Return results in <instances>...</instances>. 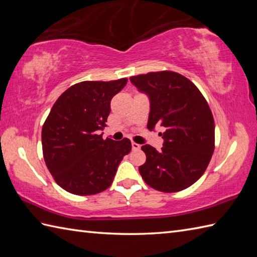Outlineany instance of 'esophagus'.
Here are the masks:
<instances>
[{
	"mask_svg": "<svg viewBox=\"0 0 257 257\" xmlns=\"http://www.w3.org/2000/svg\"><path fill=\"white\" fill-rule=\"evenodd\" d=\"M132 147H133V150H139L140 149V145L137 143H132Z\"/></svg>",
	"mask_w": 257,
	"mask_h": 257,
	"instance_id": "1",
	"label": "esophagus"
}]
</instances>
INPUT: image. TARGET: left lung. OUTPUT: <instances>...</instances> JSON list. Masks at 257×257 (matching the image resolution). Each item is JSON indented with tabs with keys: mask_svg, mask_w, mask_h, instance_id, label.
Instances as JSON below:
<instances>
[{
	"mask_svg": "<svg viewBox=\"0 0 257 257\" xmlns=\"http://www.w3.org/2000/svg\"><path fill=\"white\" fill-rule=\"evenodd\" d=\"M130 81L150 99L147 128L165 129L161 150L141 147L147 157L139 167L141 177L161 192L189 188L204 173L214 151V119L205 98L192 81L170 70L133 76Z\"/></svg>",
	"mask_w": 257,
	"mask_h": 257,
	"instance_id": "1",
	"label": "left lung"
}]
</instances>
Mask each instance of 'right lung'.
<instances>
[{"instance_id":"1","label":"right lung","mask_w":257,"mask_h":257,"mask_svg":"<svg viewBox=\"0 0 257 257\" xmlns=\"http://www.w3.org/2000/svg\"><path fill=\"white\" fill-rule=\"evenodd\" d=\"M81 81L54 103L42 129L43 156L59 187L77 195H91L110 187L119 163L132 150L127 138L102 139L110 101L127 84Z\"/></svg>"}]
</instances>
